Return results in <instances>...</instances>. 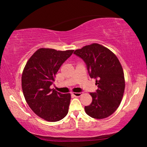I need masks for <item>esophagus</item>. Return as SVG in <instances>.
Listing matches in <instances>:
<instances>
[{
	"label": "esophagus",
	"instance_id": "obj_1",
	"mask_svg": "<svg viewBox=\"0 0 147 147\" xmlns=\"http://www.w3.org/2000/svg\"><path fill=\"white\" fill-rule=\"evenodd\" d=\"M72 94H73V96H75V97H80V96H82V95H83V93H82L73 92V93H72Z\"/></svg>",
	"mask_w": 147,
	"mask_h": 147
}]
</instances>
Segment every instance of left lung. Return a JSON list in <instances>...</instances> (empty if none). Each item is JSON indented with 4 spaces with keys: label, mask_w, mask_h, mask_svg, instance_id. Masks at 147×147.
Returning <instances> with one entry per match:
<instances>
[{
    "label": "left lung",
    "mask_w": 147,
    "mask_h": 147,
    "mask_svg": "<svg viewBox=\"0 0 147 147\" xmlns=\"http://www.w3.org/2000/svg\"><path fill=\"white\" fill-rule=\"evenodd\" d=\"M74 54L83 59L90 77L96 79L98 90L90 93L92 102L85 107L86 114L97 119L110 116L119 106L125 89L124 71L117 56L98 43L84 46Z\"/></svg>",
    "instance_id": "8db88e82"
}]
</instances>
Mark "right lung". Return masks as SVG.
I'll list each match as a JSON object with an SVG mask.
<instances>
[{
    "label": "right lung",
    "mask_w": 147,
    "mask_h": 147,
    "mask_svg": "<svg viewBox=\"0 0 147 147\" xmlns=\"http://www.w3.org/2000/svg\"><path fill=\"white\" fill-rule=\"evenodd\" d=\"M73 52L40 48L24 67L21 86L24 98L34 113L47 121H59L68 113L70 93L62 94L50 86L59 68Z\"/></svg>",
    "instance_id": "add662e5"
}]
</instances>
